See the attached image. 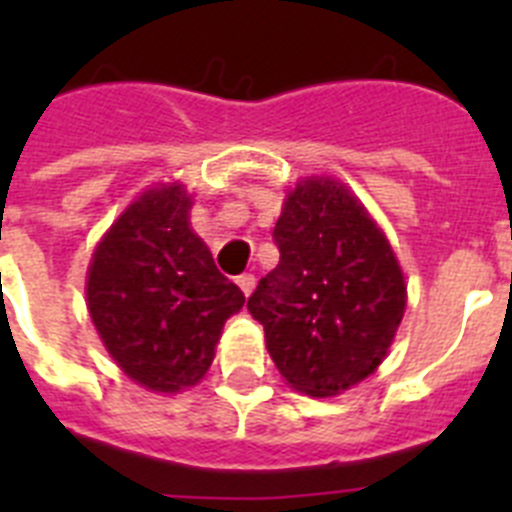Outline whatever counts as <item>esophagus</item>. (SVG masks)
Wrapping results in <instances>:
<instances>
[{
	"mask_svg": "<svg viewBox=\"0 0 512 512\" xmlns=\"http://www.w3.org/2000/svg\"><path fill=\"white\" fill-rule=\"evenodd\" d=\"M235 282H238V287L243 289V295H251L253 289H256V277H253V274H241V277L235 279Z\"/></svg>",
	"mask_w": 512,
	"mask_h": 512,
	"instance_id": "34e87169",
	"label": "esophagus"
}]
</instances>
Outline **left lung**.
I'll return each mask as SVG.
<instances>
[{
    "instance_id": "left-lung-1",
    "label": "left lung",
    "mask_w": 512,
    "mask_h": 512,
    "mask_svg": "<svg viewBox=\"0 0 512 512\" xmlns=\"http://www.w3.org/2000/svg\"><path fill=\"white\" fill-rule=\"evenodd\" d=\"M277 269L248 297L279 374L333 397L382 364L408 287L366 207L343 184L310 176L287 194L274 228Z\"/></svg>"
}]
</instances>
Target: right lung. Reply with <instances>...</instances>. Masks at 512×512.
<instances>
[{
	"label": "right lung",
	"mask_w": 512,
	"mask_h": 512,
	"mask_svg": "<svg viewBox=\"0 0 512 512\" xmlns=\"http://www.w3.org/2000/svg\"><path fill=\"white\" fill-rule=\"evenodd\" d=\"M182 184L143 192L99 241L87 274L92 323L122 372L153 392L200 382L225 320L246 302L189 228Z\"/></svg>",
	"instance_id": "obj_1"
}]
</instances>
